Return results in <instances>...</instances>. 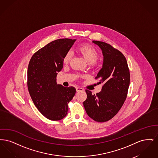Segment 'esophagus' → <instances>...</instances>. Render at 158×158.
I'll list each match as a JSON object with an SVG mask.
<instances>
[{"mask_svg":"<svg viewBox=\"0 0 158 158\" xmlns=\"http://www.w3.org/2000/svg\"><path fill=\"white\" fill-rule=\"evenodd\" d=\"M76 91H77V92H81V91H83V89L82 88H80V87H77V88H76Z\"/></svg>","mask_w":158,"mask_h":158,"instance_id":"obj_1","label":"esophagus"}]
</instances>
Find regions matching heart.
<instances>
[{"label":"heart","instance_id":"1","mask_svg":"<svg viewBox=\"0 0 158 158\" xmlns=\"http://www.w3.org/2000/svg\"><path fill=\"white\" fill-rule=\"evenodd\" d=\"M77 50L88 63H92L93 67L96 66V61L99 57V54L95 48L88 44H83L79 45ZM71 58L72 53L68 52L64 56L63 63L64 64H68L71 60Z\"/></svg>","mask_w":158,"mask_h":158}]
</instances>
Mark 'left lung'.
<instances>
[{"label":"left lung","instance_id":"8db88e82","mask_svg":"<svg viewBox=\"0 0 158 158\" xmlns=\"http://www.w3.org/2000/svg\"><path fill=\"white\" fill-rule=\"evenodd\" d=\"M102 51L104 63L96 79L103 83L102 90L92 95L86 89L83 102L85 111L94 120L102 123L111 120L120 110L127 95L130 76L125 56L119 50L102 41H93Z\"/></svg>","mask_w":158,"mask_h":158}]
</instances>
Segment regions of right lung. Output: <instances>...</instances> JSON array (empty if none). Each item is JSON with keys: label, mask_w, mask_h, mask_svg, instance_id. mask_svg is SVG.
<instances>
[{"label": "right lung", "mask_w": 158, "mask_h": 158, "mask_svg": "<svg viewBox=\"0 0 158 158\" xmlns=\"http://www.w3.org/2000/svg\"><path fill=\"white\" fill-rule=\"evenodd\" d=\"M75 39L52 41L34 53L27 72L28 89L34 105L47 119L60 120L68 114V104L75 96L73 86L56 82L57 72L63 68V58Z\"/></svg>", "instance_id": "right-lung-1"}]
</instances>
